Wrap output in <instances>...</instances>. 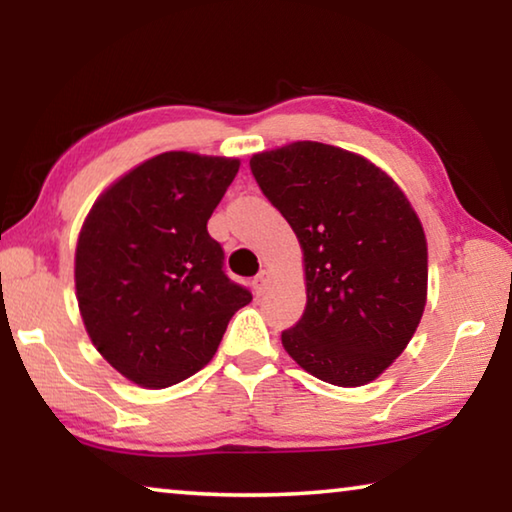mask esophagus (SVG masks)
Segmentation results:
<instances>
[{"instance_id":"1","label":"esophagus","mask_w":512,"mask_h":512,"mask_svg":"<svg viewBox=\"0 0 512 512\" xmlns=\"http://www.w3.org/2000/svg\"><path fill=\"white\" fill-rule=\"evenodd\" d=\"M271 282H273V275L271 271H262L259 273L255 280H253V287H255V293L257 296H264V293L271 289Z\"/></svg>"}]
</instances>
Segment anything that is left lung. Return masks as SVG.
Segmentation results:
<instances>
[{"label": "left lung", "mask_w": 512, "mask_h": 512, "mask_svg": "<svg viewBox=\"0 0 512 512\" xmlns=\"http://www.w3.org/2000/svg\"><path fill=\"white\" fill-rule=\"evenodd\" d=\"M259 189L296 232L307 307L282 345L309 375L352 388L400 357L427 305V239L395 180L320 142L255 153Z\"/></svg>", "instance_id": "left-lung-1"}]
</instances>
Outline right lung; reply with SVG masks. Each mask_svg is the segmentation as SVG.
Segmentation results:
<instances>
[{
	"label": "right lung",
	"instance_id": "add662e5",
	"mask_svg": "<svg viewBox=\"0 0 512 512\" xmlns=\"http://www.w3.org/2000/svg\"><path fill=\"white\" fill-rule=\"evenodd\" d=\"M237 171V158L160 153L85 216L74 257L81 318L101 357L137 386L167 388L205 368L253 300L207 232Z\"/></svg>",
	"mask_w": 512,
	"mask_h": 512
}]
</instances>
